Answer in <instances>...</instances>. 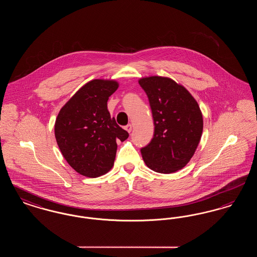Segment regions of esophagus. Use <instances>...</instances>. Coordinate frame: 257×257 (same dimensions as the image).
<instances>
[{"label": "esophagus", "mask_w": 257, "mask_h": 257, "mask_svg": "<svg viewBox=\"0 0 257 257\" xmlns=\"http://www.w3.org/2000/svg\"><path fill=\"white\" fill-rule=\"evenodd\" d=\"M124 128H125V130H126L128 133H130V132L132 131V129H133V126H132L131 124H128V125H126Z\"/></svg>", "instance_id": "1"}]
</instances>
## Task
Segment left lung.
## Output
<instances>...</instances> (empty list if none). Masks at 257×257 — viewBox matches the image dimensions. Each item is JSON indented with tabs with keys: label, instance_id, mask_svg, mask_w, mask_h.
<instances>
[{
	"label": "left lung",
	"instance_id": "obj_1",
	"mask_svg": "<svg viewBox=\"0 0 257 257\" xmlns=\"http://www.w3.org/2000/svg\"><path fill=\"white\" fill-rule=\"evenodd\" d=\"M149 100L154 136L141 149L147 167L159 173H173L190 162L203 131L202 112L193 95L169 77L139 80Z\"/></svg>",
	"mask_w": 257,
	"mask_h": 257
}]
</instances>
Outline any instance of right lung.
Returning a JSON list of instances; mask_svg holds the SVG:
<instances>
[{
	"instance_id": "right-lung-1",
	"label": "right lung",
	"mask_w": 257,
	"mask_h": 257,
	"mask_svg": "<svg viewBox=\"0 0 257 257\" xmlns=\"http://www.w3.org/2000/svg\"><path fill=\"white\" fill-rule=\"evenodd\" d=\"M118 86L115 80L87 82L64 104L56 118L55 137L62 156L86 177L95 178L110 171L116 142L129 137L110 117L107 106Z\"/></svg>"
}]
</instances>
